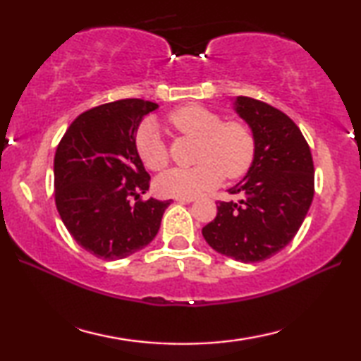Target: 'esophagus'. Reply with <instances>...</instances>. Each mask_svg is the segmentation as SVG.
I'll use <instances>...</instances> for the list:
<instances>
[{
	"label": "esophagus",
	"instance_id": "34e87169",
	"mask_svg": "<svg viewBox=\"0 0 361 361\" xmlns=\"http://www.w3.org/2000/svg\"><path fill=\"white\" fill-rule=\"evenodd\" d=\"M194 197H180V199H176V202H180V204H191V202H194Z\"/></svg>",
	"mask_w": 361,
	"mask_h": 361
}]
</instances>
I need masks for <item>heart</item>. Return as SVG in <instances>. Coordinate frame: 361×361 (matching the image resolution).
<instances>
[{
    "instance_id": "obj_1",
    "label": "heart",
    "mask_w": 361,
    "mask_h": 361,
    "mask_svg": "<svg viewBox=\"0 0 361 361\" xmlns=\"http://www.w3.org/2000/svg\"><path fill=\"white\" fill-rule=\"evenodd\" d=\"M169 126L189 138L197 140L195 161L191 169H170L156 178V191L166 197H195L218 186L223 176L237 178L252 166L255 140L240 122H223V118L204 106L189 105L175 109ZM135 151L149 170H162L169 154L159 130L145 122L135 135Z\"/></svg>"
}]
</instances>
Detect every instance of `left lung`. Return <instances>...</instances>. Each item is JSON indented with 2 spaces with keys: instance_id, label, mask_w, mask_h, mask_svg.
<instances>
[{
  "instance_id": "left-lung-1",
  "label": "left lung",
  "mask_w": 361,
  "mask_h": 361,
  "mask_svg": "<svg viewBox=\"0 0 361 361\" xmlns=\"http://www.w3.org/2000/svg\"><path fill=\"white\" fill-rule=\"evenodd\" d=\"M232 106L247 122L255 156L229 189L237 202H218L216 218L202 229L207 243L240 262H259L285 248L301 228L314 199V161L301 130L264 102L235 97Z\"/></svg>"
}]
</instances>
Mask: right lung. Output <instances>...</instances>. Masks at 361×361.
I'll return each mask as SVG.
<instances>
[{"mask_svg":"<svg viewBox=\"0 0 361 361\" xmlns=\"http://www.w3.org/2000/svg\"><path fill=\"white\" fill-rule=\"evenodd\" d=\"M157 103L118 100L71 122L54 157L56 205L73 239L97 258L116 261L145 248L172 200L130 197L149 189L135 135Z\"/></svg>","mask_w":361,"mask_h":361,"instance_id":"1","label":"right lung"}]
</instances>
